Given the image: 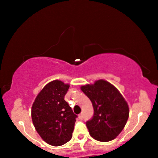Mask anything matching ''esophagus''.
I'll return each instance as SVG.
<instances>
[{
    "instance_id": "1",
    "label": "esophagus",
    "mask_w": 158,
    "mask_h": 158,
    "mask_svg": "<svg viewBox=\"0 0 158 158\" xmlns=\"http://www.w3.org/2000/svg\"><path fill=\"white\" fill-rule=\"evenodd\" d=\"M78 117H79V118H80V120H82V119H83V114H80V115H78Z\"/></svg>"
}]
</instances>
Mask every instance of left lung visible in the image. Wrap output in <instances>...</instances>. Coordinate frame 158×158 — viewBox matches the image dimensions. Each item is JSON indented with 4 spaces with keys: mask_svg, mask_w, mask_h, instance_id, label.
Instances as JSON below:
<instances>
[{
    "mask_svg": "<svg viewBox=\"0 0 158 158\" xmlns=\"http://www.w3.org/2000/svg\"><path fill=\"white\" fill-rule=\"evenodd\" d=\"M92 102L94 115L86 123L90 136L100 142L115 139L126 125L129 117L127 102L113 85L105 80L81 86Z\"/></svg>",
    "mask_w": 158,
    "mask_h": 158,
    "instance_id": "8db88e82",
    "label": "left lung"
}]
</instances>
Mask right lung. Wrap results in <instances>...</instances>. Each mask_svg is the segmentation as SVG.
Listing matches in <instances>:
<instances>
[{"label":"right lung","instance_id":"right-lung-1","mask_svg":"<svg viewBox=\"0 0 158 158\" xmlns=\"http://www.w3.org/2000/svg\"><path fill=\"white\" fill-rule=\"evenodd\" d=\"M70 85L55 80L38 93L31 108L34 127L49 145L60 146L72 138L77 115L64 100Z\"/></svg>","mask_w":158,"mask_h":158}]
</instances>
